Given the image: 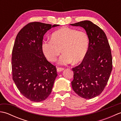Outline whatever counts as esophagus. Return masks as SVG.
<instances>
[{"label": "esophagus", "mask_w": 121, "mask_h": 121, "mask_svg": "<svg viewBox=\"0 0 121 121\" xmlns=\"http://www.w3.org/2000/svg\"><path fill=\"white\" fill-rule=\"evenodd\" d=\"M65 70V69L63 68H58L56 69V70H57V72H61Z\"/></svg>", "instance_id": "obj_1"}]
</instances>
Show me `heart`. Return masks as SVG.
<instances>
[{
    "instance_id": "obj_1",
    "label": "heart",
    "mask_w": 121,
    "mask_h": 121,
    "mask_svg": "<svg viewBox=\"0 0 121 121\" xmlns=\"http://www.w3.org/2000/svg\"><path fill=\"white\" fill-rule=\"evenodd\" d=\"M89 48V38L83 31L69 27H63L56 30L52 38L44 40L42 49L49 60L53 62L62 51L58 60L60 65H67L74 62L78 63L83 61Z\"/></svg>"
}]
</instances>
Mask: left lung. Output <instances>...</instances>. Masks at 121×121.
I'll list each match as a JSON object with an SVG mask.
<instances>
[{
  "mask_svg": "<svg viewBox=\"0 0 121 121\" xmlns=\"http://www.w3.org/2000/svg\"><path fill=\"white\" fill-rule=\"evenodd\" d=\"M71 25L84 28L89 38L85 58L80 65L72 68V87L79 96L93 98L101 93L109 79L112 70L111 49L104 32L91 21L86 20Z\"/></svg>",
  "mask_w": 121,
  "mask_h": 121,
  "instance_id": "8db88e82",
  "label": "left lung"
}]
</instances>
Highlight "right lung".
Instances as JSON below:
<instances>
[{"label": "right lung", "mask_w": 121, "mask_h": 121, "mask_svg": "<svg viewBox=\"0 0 121 121\" xmlns=\"http://www.w3.org/2000/svg\"><path fill=\"white\" fill-rule=\"evenodd\" d=\"M51 25L34 22L18 33L12 53V78L21 94L32 101H43L49 96L58 74L42 49L43 35Z\"/></svg>", "instance_id": "right-lung-1"}]
</instances>
